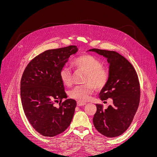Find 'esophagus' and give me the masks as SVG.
<instances>
[{
	"label": "esophagus",
	"mask_w": 157,
	"mask_h": 157,
	"mask_svg": "<svg viewBox=\"0 0 157 157\" xmlns=\"http://www.w3.org/2000/svg\"><path fill=\"white\" fill-rule=\"evenodd\" d=\"M86 103H84V102H80V101H78L77 102V106H84L86 105Z\"/></svg>",
	"instance_id": "obj_1"
}]
</instances>
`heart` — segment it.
Listing matches in <instances>:
<instances>
[{"label": "heart", "instance_id": "heart-1", "mask_svg": "<svg viewBox=\"0 0 157 157\" xmlns=\"http://www.w3.org/2000/svg\"><path fill=\"white\" fill-rule=\"evenodd\" d=\"M73 66L77 71L86 72L83 82L84 84L75 86L69 92L71 99L80 102L89 100L94 92L95 88L101 90L106 86L109 80V71L103 67L101 61L92 55H84L73 61ZM61 82L66 86L73 83L72 73L67 67H63L59 71Z\"/></svg>", "mask_w": 157, "mask_h": 157}]
</instances>
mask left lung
Segmentation results:
<instances>
[{"label": "left lung", "instance_id": "left-lung-1", "mask_svg": "<svg viewBox=\"0 0 157 157\" xmlns=\"http://www.w3.org/2000/svg\"><path fill=\"white\" fill-rule=\"evenodd\" d=\"M105 57L109 64V80L99 94L102 101L111 98L107 109L96 104L93 123L103 136L115 137L124 133L134 119L140 101V85L133 65L124 56L115 51L89 50Z\"/></svg>", "mask_w": 157, "mask_h": 157}]
</instances>
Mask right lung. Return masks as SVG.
Masks as SVG:
<instances>
[{
    "label": "right lung",
    "mask_w": 157,
    "mask_h": 157,
    "mask_svg": "<svg viewBox=\"0 0 157 157\" xmlns=\"http://www.w3.org/2000/svg\"><path fill=\"white\" fill-rule=\"evenodd\" d=\"M78 51L77 46L46 50L27 65L20 84L23 111L34 129L41 135L54 137L70 125L77 102L67 98L59 71L69 57ZM59 103L56 108L53 104Z\"/></svg>",
    "instance_id": "1"
}]
</instances>
